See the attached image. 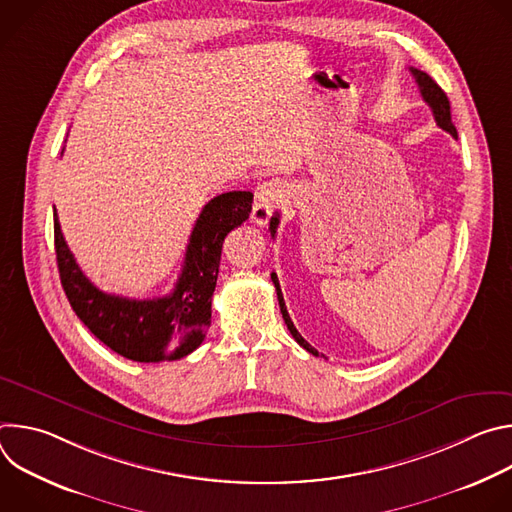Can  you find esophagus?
Masks as SVG:
<instances>
[{
	"instance_id": "esophagus-1",
	"label": "esophagus",
	"mask_w": 512,
	"mask_h": 512,
	"mask_svg": "<svg viewBox=\"0 0 512 512\" xmlns=\"http://www.w3.org/2000/svg\"><path fill=\"white\" fill-rule=\"evenodd\" d=\"M285 198V186L279 180H267L261 182L255 190V202L251 218L255 225H265L269 216L273 214L275 206Z\"/></svg>"
}]
</instances>
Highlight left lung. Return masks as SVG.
Masks as SVG:
<instances>
[{"instance_id": "obj_1", "label": "left lung", "mask_w": 512, "mask_h": 512, "mask_svg": "<svg viewBox=\"0 0 512 512\" xmlns=\"http://www.w3.org/2000/svg\"><path fill=\"white\" fill-rule=\"evenodd\" d=\"M409 70H411V75H413L415 83L419 85V91H421L423 101H425V103L431 107V111H433L435 123L440 125L444 131H448L452 137H456V139H458V131H456V127H454V123H452L450 101H448L446 93L442 91V87L437 85V83L427 75V72H423V70H419V68H413V66H411ZM277 225H279V214L271 216V223H269V231H271V235H273V237H275ZM271 281H273L275 291H277V300H279L281 316H283V320H285V324H287V330L291 332V336L296 338V342H298L300 346H304V348H306L308 352H312V354H318V350H316V348H312V346L302 338V334L296 330L294 322H291V318H289V314H287V308H285V302H283V294H281V287H279V279H277V275H275V273H271Z\"/></svg>"}]
</instances>
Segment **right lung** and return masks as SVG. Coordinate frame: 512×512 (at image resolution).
<instances>
[{"label": "right lung", "instance_id": "obj_1", "mask_svg": "<svg viewBox=\"0 0 512 512\" xmlns=\"http://www.w3.org/2000/svg\"><path fill=\"white\" fill-rule=\"evenodd\" d=\"M253 194L214 196L196 218L182 273L164 298L129 300L95 287L70 253L54 214V249L64 294L81 322L113 352L135 362L178 360L196 350L210 326L223 241L251 214Z\"/></svg>", "mask_w": 512, "mask_h": 512}]
</instances>
